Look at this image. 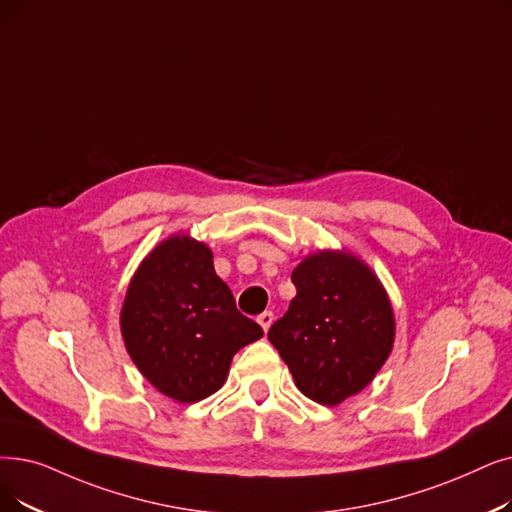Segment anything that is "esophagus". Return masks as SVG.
<instances>
[{
	"instance_id": "esophagus-1",
	"label": "esophagus",
	"mask_w": 512,
	"mask_h": 512,
	"mask_svg": "<svg viewBox=\"0 0 512 512\" xmlns=\"http://www.w3.org/2000/svg\"><path fill=\"white\" fill-rule=\"evenodd\" d=\"M257 322L261 324L263 330H268L272 326V322H274V314H272V311H263V314H259Z\"/></svg>"
}]
</instances>
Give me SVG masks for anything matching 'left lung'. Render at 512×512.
<instances>
[{"label":"left lung","instance_id":"8db88e82","mask_svg":"<svg viewBox=\"0 0 512 512\" xmlns=\"http://www.w3.org/2000/svg\"><path fill=\"white\" fill-rule=\"evenodd\" d=\"M297 297L268 339L297 389L324 406L360 393L387 362L395 320L385 288L349 253L324 251L291 276Z\"/></svg>","mask_w":512,"mask_h":512}]
</instances>
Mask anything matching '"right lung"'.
Wrapping results in <instances>:
<instances>
[{"mask_svg":"<svg viewBox=\"0 0 512 512\" xmlns=\"http://www.w3.org/2000/svg\"><path fill=\"white\" fill-rule=\"evenodd\" d=\"M121 332L140 372L182 404L215 393L234 353L263 335L236 309L211 251L190 236L161 242L142 261L127 288Z\"/></svg>","mask_w":512,"mask_h":512,"instance_id":"add662e5","label":"right lung"}]
</instances>
